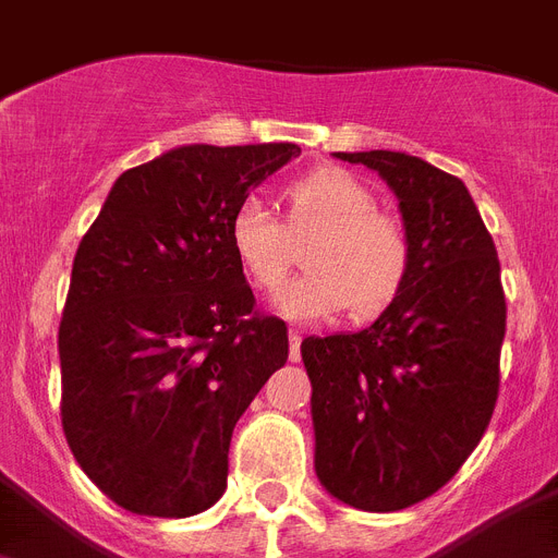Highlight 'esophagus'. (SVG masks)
<instances>
[{"mask_svg":"<svg viewBox=\"0 0 558 558\" xmlns=\"http://www.w3.org/2000/svg\"><path fill=\"white\" fill-rule=\"evenodd\" d=\"M301 343H303V332L301 329H289V361H301Z\"/></svg>","mask_w":558,"mask_h":558,"instance_id":"1","label":"esophagus"}]
</instances>
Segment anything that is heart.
I'll return each instance as SVG.
<instances>
[{"label": "heart", "instance_id": "1", "mask_svg": "<svg viewBox=\"0 0 558 558\" xmlns=\"http://www.w3.org/2000/svg\"><path fill=\"white\" fill-rule=\"evenodd\" d=\"M306 246V271L275 292L292 320H329L350 306L369 320L396 301L412 266L404 226L378 211L375 194L343 169H318L289 183L287 223L248 194L229 217V246L252 287L275 289Z\"/></svg>", "mask_w": 558, "mask_h": 558}]
</instances>
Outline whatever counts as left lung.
Listing matches in <instances>:
<instances>
[{"label": "left lung", "mask_w": 558, "mask_h": 558, "mask_svg": "<svg viewBox=\"0 0 558 558\" xmlns=\"http://www.w3.org/2000/svg\"><path fill=\"white\" fill-rule=\"evenodd\" d=\"M335 157L396 192L412 266L373 326L301 343L315 470L343 505L392 513L441 490L490 424L507 326L501 266L459 177L401 151Z\"/></svg>", "instance_id": "8db88e82"}]
</instances>
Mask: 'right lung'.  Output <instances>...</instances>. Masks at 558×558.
<instances>
[{"mask_svg": "<svg viewBox=\"0 0 558 558\" xmlns=\"http://www.w3.org/2000/svg\"><path fill=\"white\" fill-rule=\"evenodd\" d=\"M298 154L166 151L117 177L76 248L59 415L76 464L122 510L183 519L223 496L234 424L289 357L287 324L255 310L229 217Z\"/></svg>", "mask_w": 558, "mask_h": 558, "instance_id": "1", "label": "right lung"}]
</instances>
